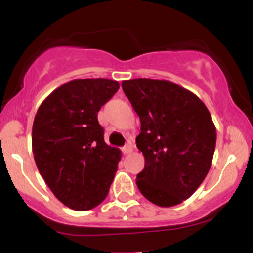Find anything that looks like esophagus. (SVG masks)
Here are the masks:
<instances>
[{"mask_svg":"<svg viewBox=\"0 0 253 253\" xmlns=\"http://www.w3.org/2000/svg\"><path fill=\"white\" fill-rule=\"evenodd\" d=\"M132 151H133V147H132V145H130V144H126V145H125V146L123 147L124 155H129V153L132 152Z\"/></svg>","mask_w":253,"mask_h":253,"instance_id":"34e87169","label":"esophagus"}]
</instances>
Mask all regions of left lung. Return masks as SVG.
Instances as JSON below:
<instances>
[{
  "instance_id": "obj_1",
  "label": "left lung",
  "mask_w": 253,
  "mask_h": 253,
  "mask_svg": "<svg viewBox=\"0 0 253 253\" xmlns=\"http://www.w3.org/2000/svg\"><path fill=\"white\" fill-rule=\"evenodd\" d=\"M140 118L136 147L145 167L136 176L140 193L159 207L179 205L195 193L211 167L215 125L195 94L167 80L123 81Z\"/></svg>"
}]
</instances>
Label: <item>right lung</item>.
Returning <instances> with one entry per match:
<instances>
[{
	"label": "right lung",
	"instance_id": "add662e5",
	"mask_svg": "<svg viewBox=\"0 0 253 253\" xmlns=\"http://www.w3.org/2000/svg\"><path fill=\"white\" fill-rule=\"evenodd\" d=\"M120 88L108 78H78L43 100L32 128V150L40 175L71 210L89 211L108 191L121 151L104 143L97 113Z\"/></svg>",
	"mask_w": 253,
	"mask_h": 253
}]
</instances>
